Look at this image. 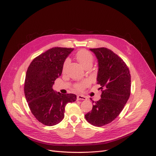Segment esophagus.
<instances>
[{"label":"esophagus","mask_w":156,"mask_h":156,"mask_svg":"<svg viewBox=\"0 0 156 156\" xmlns=\"http://www.w3.org/2000/svg\"><path fill=\"white\" fill-rule=\"evenodd\" d=\"M86 99H87V98L83 95H79L77 96V100L78 101H79V100H86Z\"/></svg>","instance_id":"1"}]
</instances>
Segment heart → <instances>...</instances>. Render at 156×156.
<instances>
[{"label": "heart", "instance_id": "obj_1", "mask_svg": "<svg viewBox=\"0 0 156 156\" xmlns=\"http://www.w3.org/2000/svg\"><path fill=\"white\" fill-rule=\"evenodd\" d=\"M76 57L77 60L83 68H85L86 66L88 65L92 66L93 62V56L89 51L84 50V49L79 50L76 53ZM69 61V59H66L65 60L64 63V68L66 66V65H67ZM87 84H88V81L87 80L82 81L81 82L76 83L74 85V87L77 90L80 91V90H82L87 85Z\"/></svg>", "mask_w": 156, "mask_h": 156}]
</instances>
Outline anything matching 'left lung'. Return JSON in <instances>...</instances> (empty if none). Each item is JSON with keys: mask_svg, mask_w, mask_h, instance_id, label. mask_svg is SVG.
I'll return each mask as SVG.
<instances>
[{"mask_svg": "<svg viewBox=\"0 0 156 156\" xmlns=\"http://www.w3.org/2000/svg\"><path fill=\"white\" fill-rule=\"evenodd\" d=\"M90 50L98 61L97 83L102 93L85 118L91 125L101 127L112 122L125 106L131 93V74L125 62L112 51L106 48Z\"/></svg>", "mask_w": 156, "mask_h": 156, "instance_id": "1", "label": "left lung"}]
</instances>
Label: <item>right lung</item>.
I'll list each match as a JSON object with an SVG mask.
<instances>
[{"instance_id":"add662e5","label":"right lung","mask_w":156,"mask_h":156,"mask_svg":"<svg viewBox=\"0 0 156 156\" xmlns=\"http://www.w3.org/2000/svg\"><path fill=\"white\" fill-rule=\"evenodd\" d=\"M73 50L51 48L34 58L27 70L24 86L27 102L34 116L45 126H53L61 122L66 105L76 100L74 94H61L52 88Z\"/></svg>"}]
</instances>
